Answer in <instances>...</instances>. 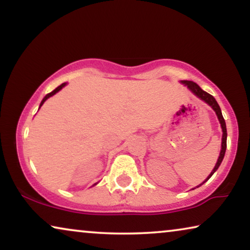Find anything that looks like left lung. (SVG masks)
Instances as JSON below:
<instances>
[{"label": "left lung", "instance_id": "obj_1", "mask_svg": "<svg viewBox=\"0 0 250 250\" xmlns=\"http://www.w3.org/2000/svg\"><path fill=\"white\" fill-rule=\"evenodd\" d=\"M182 83L186 84L187 86L189 87L191 91H192L193 94H196L198 98H200L201 100L206 102V104H209L210 107L214 109V111L216 112V115H217L218 121H220V123H221L222 131H223V136H222V149H221L220 157H218L217 163H216V165H215L214 169L211 170V173L209 174V176H208L207 180L205 181V182H207V181L209 180L210 177H211V175H213V174H214L215 172H216L217 168H218V167H220V165H221L222 160H223V158H224L225 150H227V136H228V133H227V125H225V121H224V118H223V115H222V111H221L220 105H218V104L216 102V100H215V98L213 97V95H210L209 93H207V92H205L204 90H201V88L199 87V85H197L196 83H194V82H191V81H182ZM205 182H203V183H205ZM203 183H201V184H203ZM201 184H200V186H201ZM200 186H199V187H200Z\"/></svg>", "mask_w": 250, "mask_h": 250}]
</instances>
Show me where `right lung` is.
<instances>
[{
    "mask_svg": "<svg viewBox=\"0 0 250 250\" xmlns=\"http://www.w3.org/2000/svg\"><path fill=\"white\" fill-rule=\"evenodd\" d=\"M64 85H66V83H62V84H61V85H60V86H58V87L56 88V90H53L52 92H51V93H49V94H46V95H45V97H44V99H43V100H42V102H41L40 107H42V104H44V102H45V101L47 100V99H49L50 97H52V95H54V94H56V93H57V92H59V91L61 90V88H62V87L64 86Z\"/></svg>",
    "mask_w": 250,
    "mask_h": 250,
    "instance_id": "obj_1",
    "label": "right lung"
}]
</instances>
